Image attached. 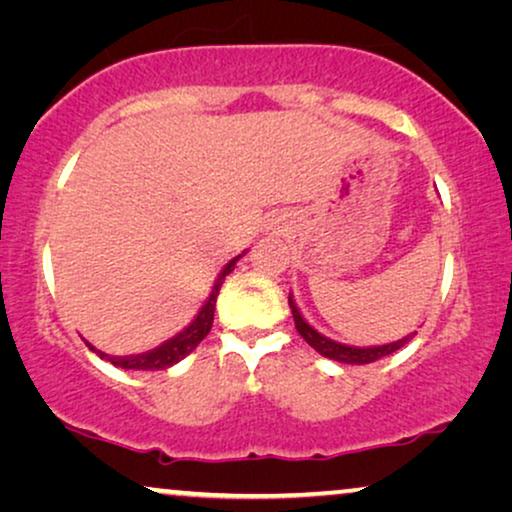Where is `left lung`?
I'll use <instances>...</instances> for the list:
<instances>
[{
  "mask_svg": "<svg viewBox=\"0 0 512 512\" xmlns=\"http://www.w3.org/2000/svg\"><path fill=\"white\" fill-rule=\"evenodd\" d=\"M289 307H291L293 321H296V331L300 333V338H303L312 349H317L321 356H326V359H331V361L354 363V366H363V363L380 361L382 356H389V354H394L396 349H401L405 342H408L412 335H415V333L405 335L403 340L389 342V345H375V347L342 345V342H335L331 338H326V335H321L317 328H312L310 324H307V321L303 319V314H300L296 300H293L291 293H289Z\"/></svg>",
  "mask_w": 512,
  "mask_h": 512,
  "instance_id": "8db88e82",
  "label": "left lung"
}]
</instances>
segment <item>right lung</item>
<instances>
[{
	"label": "right lung",
	"mask_w": 512,
	"mask_h": 512,
	"mask_svg": "<svg viewBox=\"0 0 512 512\" xmlns=\"http://www.w3.org/2000/svg\"><path fill=\"white\" fill-rule=\"evenodd\" d=\"M240 258H242V254L235 256L233 261H228L226 265H223V270L219 272V277H216V282L212 286V293H209L205 305L200 307V312L195 314V319L184 328V331L177 333L170 340H165L163 345L153 347V349H149V352L130 354V356H109V354L100 352V349H95L90 342H86V345L93 349V352L100 354V359L114 363V366L125 368V370H165V368L174 366V363H179L184 356L191 354L193 349L207 338V333L212 331L216 296H219L223 279H226V275H230V272L235 270V263L240 261Z\"/></svg>",
	"instance_id": "add662e5"
}]
</instances>
